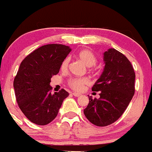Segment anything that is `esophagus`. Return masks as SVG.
Here are the masks:
<instances>
[{
    "label": "esophagus",
    "instance_id": "obj_1",
    "mask_svg": "<svg viewBox=\"0 0 152 152\" xmlns=\"http://www.w3.org/2000/svg\"><path fill=\"white\" fill-rule=\"evenodd\" d=\"M73 96H75V97H79V96L81 95L80 94L77 93V92H73Z\"/></svg>",
    "mask_w": 152,
    "mask_h": 152
}]
</instances>
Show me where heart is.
Returning <instances> with one entry per match:
<instances>
[{
    "instance_id": "obj_1",
    "label": "heart",
    "mask_w": 152,
    "mask_h": 152,
    "mask_svg": "<svg viewBox=\"0 0 152 152\" xmlns=\"http://www.w3.org/2000/svg\"><path fill=\"white\" fill-rule=\"evenodd\" d=\"M76 57L86 66H88V67L95 65L97 63V58H96L95 55H94L91 51L88 50V49H83V50L79 51L76 55ZM69 61V58H65L63 61L61 65V69L62 71H66L67 69ZM68 84H69V87H71L73 90L79 91L83 90L85 87L89 84V80L86 77L73 78V79H69Z\"/></svg>"
}]
</instances>
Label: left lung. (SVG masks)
<instances>
[{
	"label": "left lung",
	"instance_id": "8db88e82",
	"mask_svg": "<svg viewBox=\"0 0 152 152\" xmlns=\"http://www.w3.org/2000/svg\"><path fill=\"white\" fill-rule=\"evenodd\" d=\"M105 66L91 90L100 91V98L88 97L84 110L88 120L99 127L117 121L127 109L135 92V72L130 61L115 49L103 53Z\"/></svg>",
	"mask_w": 152,
	"mask_h": 152
}]
</instances>
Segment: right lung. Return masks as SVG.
Instances as JSON below:
<instances>
[{
  "label": "right lung",
  "mask_w": 152,
  "mask_h": 152,
  "mask_svg": "<svg viewBox=\"0 0 152 152\" xmlns=\"http://www.w3.org/2000/svg\"><path fill=\"white\" fill-rule=\"evenodd\" d=\"M70 51L62 44H48L31 52L21 63L13 87L19 108L32 123L46 125L53 121L69 96L64 89L52 94L49 84Z\"/></svg>",
  "instance_id": "1"
}]
</instances>
